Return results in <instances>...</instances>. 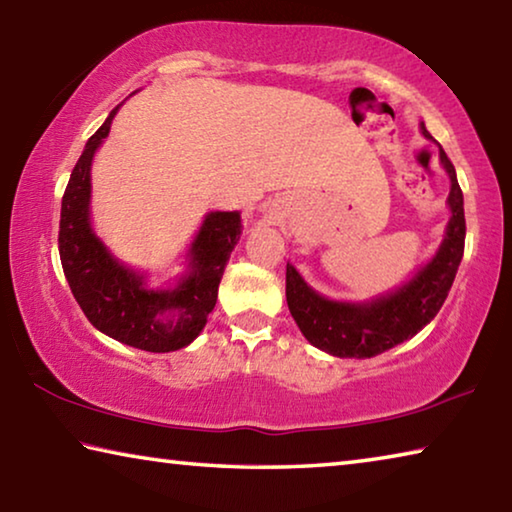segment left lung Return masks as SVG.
I'll list each match as a JSON object with an SVG mask.
<instances>
[{"instance_id": "obj_1", "label": "left lung", "mask_w": 512, "mask_h": 512, "mask_svg": "<svg viewBox=\"0 0 512 512\" xmlns=\"http://www.w3.org/2000/svg\"><path fill=\"white\" fill-rule=\"evenodd\" d=\"M422 135L431 137L424 124ZM440 162L452 180V192L447 198L452 219L436 257L400 289L370 302H336L307 287L296 268L287 264V305L311 345L334 357H377L418 334L443 307L463 259L465 212L456 169L443 149Z\"/></svg>"}]
</instances>
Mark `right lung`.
<instances>
[{
	"instance_id": "obj_1",
	"label": "right lung",
	"mask_w": 512,
	"mask_h": 512,
	"mask_svg": "<svg viewBox=\"0 0 512 512\" xmlns=\"http://www.w3.org/2000/svg\"><path fill=\"white\" fill-rule=\"evenodd\" d=\"M119 106L94 133L69 176L60 207L58 250L76 302L110 339L146 352L192 343L216 305L219 284L241 235L239 212H210L189 248V273L178 287L146 289L144 275L119 264L90 225V167Z\"/></svg>"
}]
</instances>
